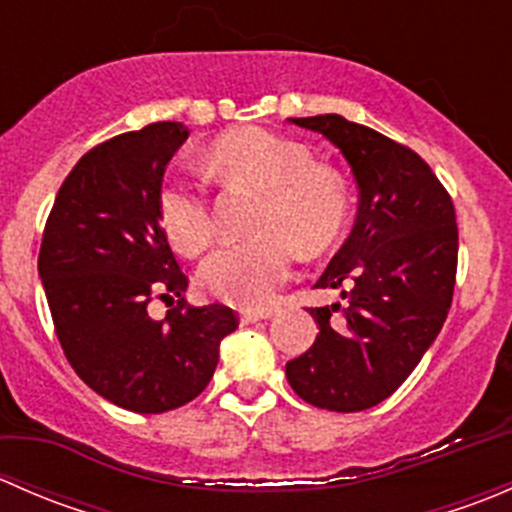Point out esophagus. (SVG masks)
<instances>
[{"label":"esophagus","instance_id":"1","mask_svg":"<svg viewBox=\"0 0 512 512\" xmlns=\"http://www.w3.org/2000/svg\"><path fill=\"white\" fill-rule=\"evenodd\" d=\"M272 312H242V324H255L262 322V319H270Z\"/></svg>","mask_w":512,"mask_h":512}]
</instances>
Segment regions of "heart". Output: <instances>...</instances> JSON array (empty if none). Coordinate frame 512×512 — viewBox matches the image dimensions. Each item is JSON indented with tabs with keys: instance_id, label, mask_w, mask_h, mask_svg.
<instances>
[{
	"instance_id": "b5f03b06",
	"label": "heart",
	"mask_w": 512,
	"mask_h": 512,
	"mask_svg": "<svg viewBox=\"0 0 512 512\" xmlns=\"http://www.w3.org/2000/svg\"><path fill=\"white\" fill-rule=\"evenodd\" d=\"M208 165L227 185H242L260 200L252 213L255 237L218 247L200 267V285L242 309H267L292 272L294 252L322 250L347 218V188L334 170L314 165L312 153L289 138L245 128L218 138ZM158 218L168 240L183 255H195L213 240L210 205L198 188L165 183Z\"/></svg>"
}]
</instances>
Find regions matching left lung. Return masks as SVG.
<instances>
[{
	"mask_svg": "<svg viewBox=\"0 0 512 512\" xmlns=\"http://www.w3.org/2000/svg\"><path fill=\"white\" fill-rule=\"evenodd\" d=\"M339 148L359 188L352 235L332 257L319 289L342 304L314 307L319 334L287 361L299 399L339 414L389 399L416 369L448 317L456 285V210L433 170L411 148L337 113L289 118Z\"/></svg>",
	"mask_w": 512,
	"mask_h": 512,
	"instance_id": "8db88e82",
	"label": "left lung"
}]
</instances>
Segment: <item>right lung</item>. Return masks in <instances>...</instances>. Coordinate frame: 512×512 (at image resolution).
I'll list each match as a JSON object with an SVG mask.
<instances>
[{"label": "right lung", "mask_w": 512, "mask_h": 512, "mask_svg": "<svg viewBox=\"0 0 512 512\" xmlns=\"http://www.w3.org/2000/svg\"><path fill=\"white\" fill-rule=\"evenodd\" d=\"M188 133L160 121L91 148L59 188L41 240L39 277L66 359L98 396L136 414L193 401L237 329L225 304L185 302L188 277L160 227L165 165ZM153 296H178L179 307L153 320Z\"/></svg>", "instance_id": "1"}]
</instances>
